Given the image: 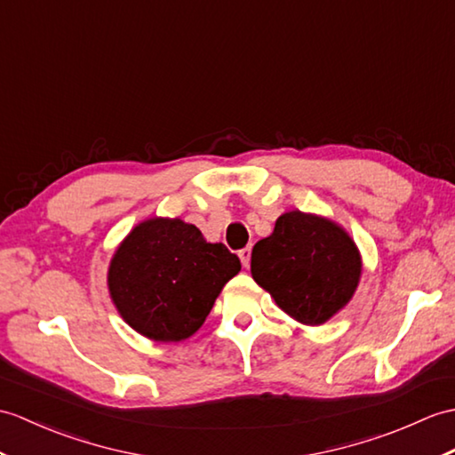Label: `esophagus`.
Instances as JSON below:
<instances>
[{"label": "esophagus", "instance_id": "34e87169", "mask_svg": "<svg viewBox=\"0 0 455 455\" xmlns=\"http://www.w3.org/2000/svg\"><path fill=\"white\" fill-rule=\"evenodd\" d=\"M238 258H240V261H242V266L248 267V266H250V258H251V250H250V248L240 250V251H238Z\"/></svg>", "mask_w": 455, "mask_h": 455}]
</instances>
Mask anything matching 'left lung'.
I'll return each instance as SVG.
<instances>
[{"mask_svg":"<svg viewBox=\"0 0 455 455\" xmlns=\"http://www.w3.org/2000/svg\"><path fill=\"white\" fill-rule=\"evenodd\" d=\"M250 269L284 314L304 325H322L355 297L363 256L339 223L292 209L253 246Z\"/></svg>","mask_w":455,"mask_h":455,"instance_id":"8db88e82","label":"left lung"}]
</instances>
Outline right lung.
Here are the masks:
<instances>
[{"mask_svg": "<svg viewBox=\"0 0 455 455\" xmlns=\"http://www.w3.org/2000/svg\"><path fill=\"white\" fill-rule=\"evenodd\" d=\"M240 259L220 242H207L180 217L135 225L108 266V292L132 330L156 343H178L204 325Z\"/></svg>", "mask_w": 455, "mask_h": 455, "instance_id": "right-lung-1", "label": "right lung"}]
</instances>
